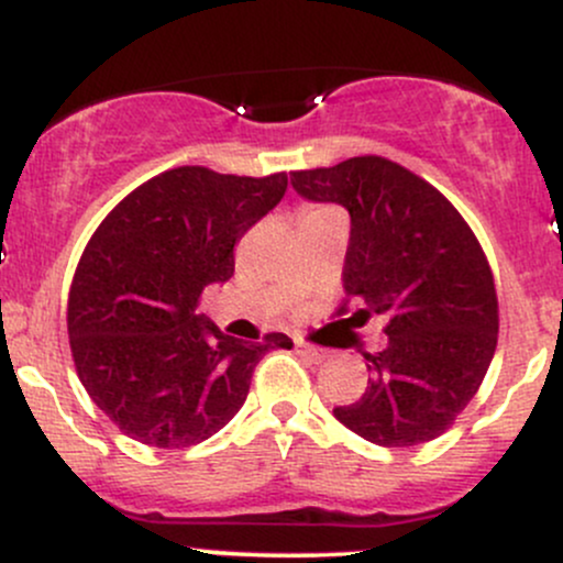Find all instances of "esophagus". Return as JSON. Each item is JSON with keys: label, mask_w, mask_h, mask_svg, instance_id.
I'll return each mask as SVG.
<instances>
[{"label": "esophagus", "mask_w": 563, "mask_h": 563, "mask_svg": "<svg viewBox=\"0 0 563 563\" xmlns=\"http://www.w3.org/2000/svg\"><path fill=\"white\" fill-rule=\"evenodd\" d=\"M296 352L303 354V357H309V360H312V363H322V360H325V352H322V349L301 344V341H296Z\"/></svg>", "instance_id": "obj_1"}]
</instances>
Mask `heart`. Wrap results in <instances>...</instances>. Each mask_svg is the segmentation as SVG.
Segmentation results:
<instances>
[{"mask_svg":"<svg viewBox=\"0 0 563 563\" xmlns=\"http://www.w3.org/2000/svg\"><path fill=\"white\" fill-rule=\"evenodd\" d=\"M325 211H331V209H318V206H312V209H303L299 214V222H301V219H312V217L325 214Z\"/></svg>","mask_w":563,"mask_h":563,"instance_id":"heart-1","label":"heart"}]
</instances>
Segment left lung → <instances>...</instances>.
<instances>
[{"mask_svg":"<svg viewBox=\"0 0 563 563\" xmlns=\"http://www.w3.org/2000/svg\"><path fill=\"white\" fill-rule=\"evenodd\" d=\"M312 203L349 211V320L384 318L386 346L365 354L367 389L335 407L346 429L380 448L437 439L466 410L497 346L493 273L466 219L437 187L380 156L290 174Z\"/></svg>","mask_w":563,"mask_h":563,"instance_id":"obj_1","label":"left lung"}]
</instances>
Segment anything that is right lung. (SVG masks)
Wrapping results in <instances>:
<instances>
[{
	"label": "right lung",
	"instance_id": "add662e5",
	"mask_svg": "<svg viewBox=\"0 0 563 563\" xmlns=\"http://www.w3.org/2000/svg\"><path fill=\"white\" fill-rule=\"evenodd\" d=\"M288 174L179 166L147 179L89 238L68 294V339L92 402L126 437L179 450L217 434L283 333L224 335L198 299L235 273V243L286 196Z\"/></svg>",
	"mask_w": 563,
	"mask_h": 563
}]
</instances>
